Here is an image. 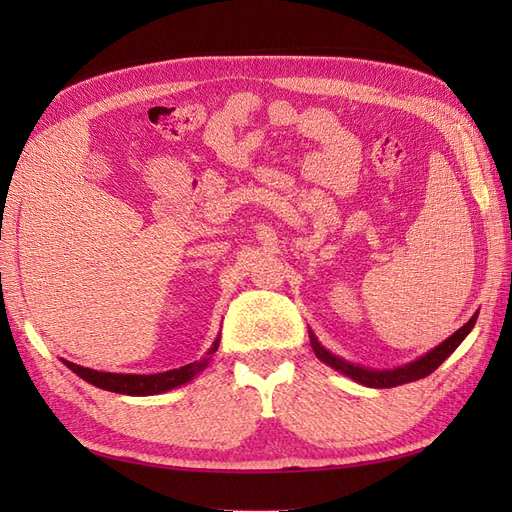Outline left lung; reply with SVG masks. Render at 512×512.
I'll use <instances>...</instances> for the list:
<instances>
[{"label":"left lung","instance_id":"8db88e82","mask_svg":"<svg viewBox=\"0 0 512 512\" xmlns=\"http://www.w3.org/2000/svg\"><path fill=\"white\" fill-rule=\"evenodd\" d=\"M476 318H478V314H474L466 324H463L461 329H457L451 337L444 339L442 344H438L427 354L418 356V359H414L406 365L393 367V369H371V367H363V365H354V363L342 359V356H337V354H333V352L324 348L318 342V337L314 335V331H309V342H312V348H314L318 359L324 365H329L335 371H339V374H344V376L352 378L354 382H359L363 386H369V389H391V386L408 384V382L421 380V378H427L429 374H433V371H436L448 359V356H451L459 348L463 339L468 337V333L474 329Z\"/></svg>","mask_w":512,"mask_h":512}]
</instances>
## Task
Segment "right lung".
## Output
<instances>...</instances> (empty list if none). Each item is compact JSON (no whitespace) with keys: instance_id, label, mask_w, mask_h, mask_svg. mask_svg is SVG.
<instances>
[{"instance_id":"obj_1","label":"right lung","mask_w":512,"mask_h":512,"mask_svg":"<svg viewBox=\"0 0 512 512\" xmlns=\"http://www.w3.org/2000/svg\"><path fill=\"white\" fill-rule=\"evenodd\" d=\"M218 346H220V335L215 337V342L211 344V348L207 350L203 359L183 365L179 369L162 371V374H111V371H96V369L70 363L66 359H61V361H64V365L70 367L76 376L83 378L89 384L98 386V389L121 393V395L143 397V395L166 393L170 389H177V386L188 384L190 380H194V376H198L200 371L209 365L211 354H215Z\"/></svg>"}]
</instances>
